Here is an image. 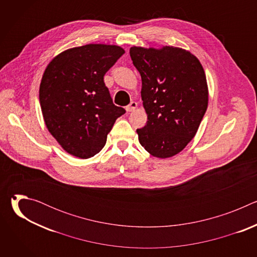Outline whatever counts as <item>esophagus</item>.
I'll list each match as a JSON object with an SVG mask.
<instances>
[{"label":"esophagus","mask_w":257,"mask_h":257,"mask_svg":"<svg viewBox=\"0 0 257 257\" xmlns=\"http://www.w3.org/2000/svg\"><path fill=\"white\" fill-rule=\"evenodd\" d=\"M136 107H137V102L131 101L130 104H128V105L126 106V111H127V112H133Z\"/></svg>","instance_id":"esophagus-1"}]
</instances>
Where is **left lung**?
<instances>
[{
  "mask_svg": "<svg viewBox=\"0 0 257 257\" xmlns=\"http://www.w3.org/2000/svg\"><path fill=\"white\" fill-rule=\"evenodd\" d=\"M141 76L146 125L137 129L143 149L155 158L178 155L195 136L208 104L203 67L189 51L165 46L130 49Z\"/></svg>",
  "mask_w": 257,
  "mask_h": 257,
  "instance_id": "1",
  "label": "left lung"
}]
</instances>
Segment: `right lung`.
Instances as JSON below:
<instances>
[{
    "instance_id": "1",
    "label": "right lung",
    "mask_w": 257,
    "mask_h": 257,
    "mask_svg": "<svg viewBox=\"0 0 257 257\" xmlns=\"http://www.w3.org/2000/svg\"><path fill=\"white\" fill-rule=\"evenodd\" d=\"M124 53L119 46L89 44L68 49L48 64L40 85L42 113L49 132L69 155L89 159L98 154L125 114L103 82Z\"/></svg>"
}]
</instances>
